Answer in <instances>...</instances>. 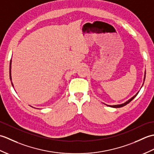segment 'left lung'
Returning <instances> with one entry per match:
<instances>
[{"label": "left lung", "instance_id": "8db88e82", "mask_svg": "<svg viewBox=\"0 0 154 154\" xmlns=\"http://www.w3.org/2000/svg\"><path fill=\"white\" fill-rule=\"evenodd\" d=\"M145 78H146V71H145V75H144V79H143V82H144V81H145ZM138 93H139V91L135 94L134 96L132 97L131 98V99H130L128 100H127L126 102H125L124 103L120 104H116V105H107V104H106V105L109 106H110V107H113V108H120V107H122V106H124L126 105V104H128L130 102H131V101L137 96V94H138Z\"/></svg>", "mask_w": 154, "mask_h": 154}]
</instances>
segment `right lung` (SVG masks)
I'll return each instance as SVG.
<instances>
[{
	"label": "right lung",
	"mask_w": 154,
	"mask_h": 154,
	"mask_svg": "<svg viewBox=\"0 0 154 154\" xmlns=\"http://www.w3.org/2000/svg\"><path fill=\"white\" fill-rule=\"evenodd\" d=\"M11 63H12V60H11V62H10V79H11V81H12V77H11ZM12 83V85L14 87V85H13L12 83Z\"/></svg>",
	"instance_id": "right-lung-1"
}]
</instances>
